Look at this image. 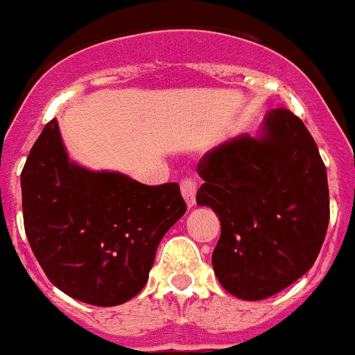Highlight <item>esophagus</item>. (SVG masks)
I'll return each instance as SVG.
<instances>
[{"label": "esophagus", "instance_id": "34e87169", "mask_svg": "<svg viewBox=\"0 0 355 355\" xmlns=\"http://www.w3.org/2000/svg\"><path fill=\"white\" fill-rule=\"evenodd\" d=\"M181 193H183L184 200H187L188 208L196 206V193H197V183L193 178H184L181 181Z\"/></svg>", "mask_w": 355, "mask_h": 355}]
</instances>
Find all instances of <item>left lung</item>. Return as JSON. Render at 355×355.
I'll return each instance as SVG.
<instances>
[{"instance_id":"obj_1","label":"left lung","mask_w":355,"mask_h":355,"mask_svg":"<svg viewBox=\"0 0 355 355\" xmlns=\"http://www.w3.org/2000/svg\"><path fill=\"white\" fill-rule=\"evenodd\" d=\"M197 205L220 218L211 263L222 286L263 300L313 266L329 225L327 171L311 133L290 110H270L261 135L206 153Z\"/></svg>"}]
</instances>
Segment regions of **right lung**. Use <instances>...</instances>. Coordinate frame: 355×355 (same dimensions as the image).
Masks as SVG:
<instances>
[{
	"mask_svg": "<svg viewBox=\"0 0 355 355\" xmlns=\"http://www.w3.org/2000/svg\"><path fill=\"white\" fill-rule=\"evenodd\" d=\"M30 247L58 290L92 306H119L149 279L163 234L187 211L178 183L149 187L69 162L56 119L21 172Z\"/></svg>",
	"mask_w": 355,
	"mask_h": 355,
	"instance_id": "add662e5",
	"label": "right lung"
}]
</instances>
